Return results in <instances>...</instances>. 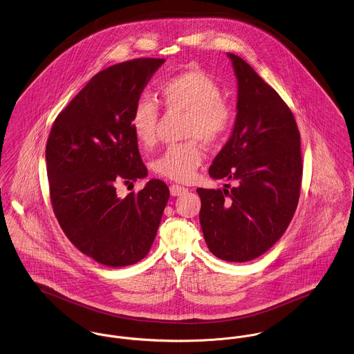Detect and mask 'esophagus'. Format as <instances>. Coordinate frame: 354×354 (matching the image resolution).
Instances as JSON below:
<instances>
[{
	"mask_svg": "<svg viewBox=\"0 0 354 354\" xmlns=\"http://www.w3.org/2000/svg\"><path fill=\"white\" fill-rule=\"evenodd\" d=\"M187 192V188H184V187H181V185H177V184H173V185H170V195L171 196H180V195H183V194H185Z\"/></svg>",
	"mask_w": 354,
	"mask_h": 354,
	"instance_id": "obj_1",
	"label": "esophagus"
}]
</instances>
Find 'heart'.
I'll return each instance as SVG.
<instances>
[{"mask_svg": "<svg viewBox=\"0 0 354 354\" xmlns=\"http://www.w3.org/2000/svg\"><path fill=\"white\" fill-rule=\"evenodd\" d=\"M160 98L166 107L188 113L185 143L169 146L153 162L152 170L160 177L187 183L202 165L204 152L199 143L212 146L230 129L233 110L222 100L218 83L198 69L180 72L160 84ZM159 104L149 95L139 97L131 111L129 128L143 147L156 142Z\"/></svg>", "mask_w": 354, "mask_h": 354, "instance_id": "heart-1", "label": "heart"}]
</instances>
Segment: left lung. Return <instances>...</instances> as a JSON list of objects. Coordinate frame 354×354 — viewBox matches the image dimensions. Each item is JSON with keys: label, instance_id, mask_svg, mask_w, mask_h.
Instances as JSON below:
<instances>
[{"label": "left lung", "instance_id": "left-lung-1", "mask_svg": "<svg viewBox=\"0 0 354 354\" xmlns=\"http://www.w3.org/2000/svg\"><path fill=\"white\" fill-rule=\"evenodd\" d=\"M227 57L237 79V114L208 174L236 185L196 192L208 250L241 263L268 251L288 229L300 198L303 160L300 132L288 104L248 62L233 53Z\"/></svg>", "mask_w": 354, "mask_h": 354}]
</instances>
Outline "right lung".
Instances as JSON below:
<instances>
[{"label":"right lung","instance_id":"right-lung-1","mask_svg":"<svg viewBox=\"0 0 354 354\" xmlns=\"http://www.w3.org/2000/svg\"><path fill=\"white\" fill-rule=\"evenodd\" d=\"M163 62L138 58L103 69L58 114L48 139L46 169L58 223L80 252L109 267L135 264L149 253L170 196L156 178L124 199L115 192L120 181L149 174L129 117Z\"/></svg>","mask_w":354,"mask_h":354}]
</instances>
